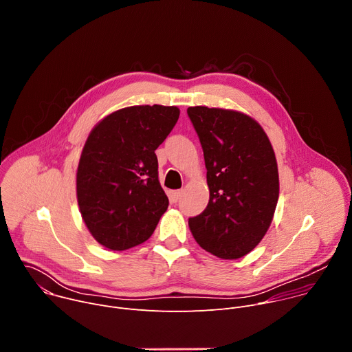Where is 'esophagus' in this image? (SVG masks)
<instances>
[{
	"mask_svg": "<svg viewBox=\"0 0 352 352\" xmlns=\"http://www.w3.org/2000/svg\"><path fill=\"white\" fill-rule=\"evenodd\" d=\"M181 190H171L170 193H168V197H170V200L173 204H175V202H178V199H179V196H181Z\"/></svg>",
	"mask_w": 352,
	"mask_h": 352,
	"instance_id": "obj_1",
	"label": "esophagus"
}]
</instances>
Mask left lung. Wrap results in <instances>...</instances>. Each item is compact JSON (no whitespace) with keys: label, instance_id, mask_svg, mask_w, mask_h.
Here are the masks:
<instances>
[{"label":"left lung","instance_id":"obj_1","mask_svg":"<svg viewBox=\"0 0 352 352\" xmlns=\"http://www.w3.org/2000/svg\"><path fill=\"white\" fill-rule=\"evenodd\" d=\"M188 116L204 148L208 208L188 224L196 242L220 259H239L267 232L278 200V168L263 128L249 116L196 106Z\"/></svg>","mask_w":352,"mask_h":352}]
</instances>
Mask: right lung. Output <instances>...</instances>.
Wrapping results in <instances>:
<instances>
[{
    "label": "right lung",
    "mask_w": 352,
    "mask_h": 352,
    "mask_svg": "<svg viewBox=\"0 0 352 352\" xmlns=\"http://www.w3.org/2000/svg\"><path fill=\"white\" fill-rule=\"evenodd\" d=\"M179 117L175 106H132L89 133L76 171L82 219L107 249L125 250L152 236L168 208L155 150Z\"/></svg>",
    "instance_id": "1"
}]
</instances>
